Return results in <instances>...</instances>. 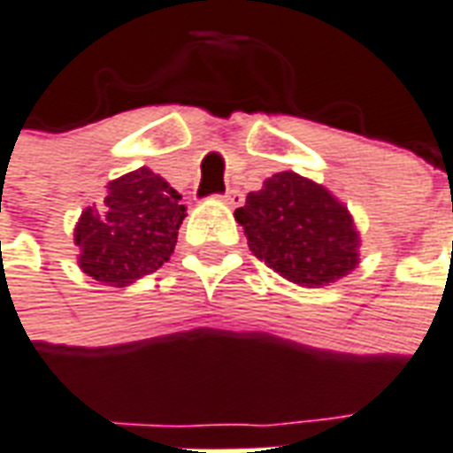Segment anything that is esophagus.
<instances>
[{"instance_id": "34e87169", "label": "esophagus", "mask_w": 453, "mask_h": 453, "mask_svg": "<svg viewBox=\"0 0 453 453\" xmlns=\"http://www.w3.org/2000/svg\"><path fill=\"white\" fill-rule=\"evenodd\" d=\"M220 201H226L230 206H240V203H242V194L237 192V189H227V192L220 196Z\"/></svg>"}]
</instances>
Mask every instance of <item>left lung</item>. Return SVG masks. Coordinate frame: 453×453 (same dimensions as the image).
<instances>
[{"label":"left lung","instance_id":"left-lung-1","mask_svg":"<svg viewBox=\"0 0 453 453\" xmlns=\"http://www.w3.org/2000/svg\"><path fill=\"white\" fill-rule=\"evenodd\" d=\"M235 220L254 257L297 286H329L360 264L353 216L329 189L297 173H276L247 194Z\"/></svg>","mask_w":453,"mask_h":453}]
</instances>
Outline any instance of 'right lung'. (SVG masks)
<instances>
[{"instance_id": "obj_1", "label": "right lung", "mask_w": 453, "mask_h": 453, "mask_svg": "<svg viewBox=\"0 0 453 453\" xmlns=\"http://www.w3.org/2000/svg\"><path fill=\"white\" fill-rule=\"evenodd\" d=\"M180 194L149 167L107 182L105 203L73 227L79 266L103 286L124 288L158 271L175 252L184 220Z\"/></svg>"}]
</instances>
